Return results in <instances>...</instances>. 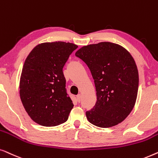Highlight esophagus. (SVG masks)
<instances>
[{
  "mask_svg": "<svg viewBox=\"0 0 158 158\" xmlns=\"http://www.w3.org/2000/svg\"><path fill=\"white\" fill-rule=\"evenodd\" d=\"M81 94H77V101H78L79 102H80V101H81Z\"/></svg>",
  "mask_w": 158,
  "mask_h": 158,
  "instance_id": "esophagus-1",
  "label": "esophagus"
}]
</instances>
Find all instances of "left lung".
I'll return each mask as SVG.
<instances>
[{
  "label": "left lung",
  "mask_w": 158,
  "mask_h": 158,
  "mask_svg": "<svg viewBox=\"0 0 158 158\" xmlns=\"http://www.w3.org/2000/svg\"><path fill=\"white\" fill-rule=\"evenodd\" d=\"M75 55L88 66L96 87V104L86 112L88 121L102 128L122 123L132 112L138 92V70L132 55L111 42L84 46Z\"/></svg>",
  "instance_id": "obj_1"
}]
</instances>
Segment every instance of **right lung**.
<instances>
[{"label":"right lung","instance_id":"1","mask_svg":"<svg viewBox=\"0 0 158 158\" xmlns=\"http://www.w3.org/2000/svg\"><path fill=\"white\" fill-rule=\"evenodd\" d=\"M78 46L64 41L46 42L33 48L24 62L20 97L33 121L54 127L64 123L74 104L66 89L63 67Z\"/></svg>","mask_w":158,"mask_h":158}]
</instances>
